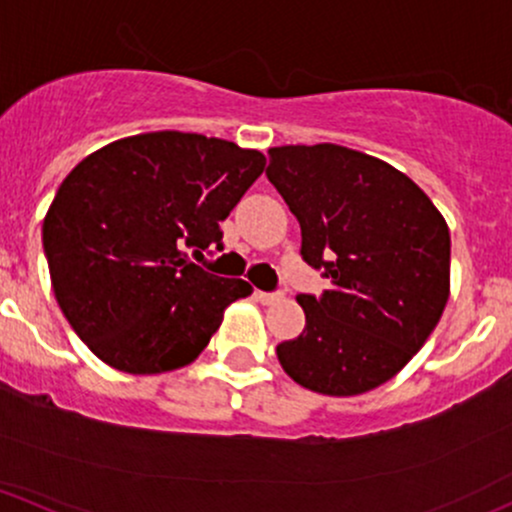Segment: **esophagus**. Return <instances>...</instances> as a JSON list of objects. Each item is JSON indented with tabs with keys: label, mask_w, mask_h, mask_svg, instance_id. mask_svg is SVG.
Returning <instances> with one entry per match:
<instances>
[{
	"label": "esophagus",
	"mask_w": 512,
	"mask_h": 512,
	"mask_svg": "<svg viewBox=\"0 0 512 512\" xmlns=\"http://www.w3.org/2000/svg\"><path fill=\"white\" fill-rule=\"evenodd\" d=\"M257 301H262V304H274V301H279L284 297V292H255Z\"/></svg>",
	"instance_id": "34e87169"
}]
</instances>
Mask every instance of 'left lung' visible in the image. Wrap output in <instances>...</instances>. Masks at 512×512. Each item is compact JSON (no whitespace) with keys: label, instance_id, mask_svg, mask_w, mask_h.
Listing matches in <instances>:
<instances>
[{"label":"left lung","instance_id":"8db88e82","mask_svg":"<svg viewBox=\"0 0 512 512\" xmlns=\"http://www.w3.org/2000/svg\"><path fill=\"white\" fill-rule=\"evenodd\" d=\"M267 179L297 215L301 260L331 282L297 294L306 326L277 346L292 380L321 395L368 392L400 373L449 299L451 238L412 179L338 144L270 149Z\"/></svg>","mask_w":512,"mask_h":512}]
</instances>
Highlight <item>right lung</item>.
Here are the masks:
<instances>
[{"instance_id": "right-lung-1", "label": "right lung", "mask_w": 512, "mask_h": 512, "mask_svg": "<svg viewBox=\"0 0 512 512\" xmlns=\"http://www.w3.org/2000/svg\"><path fill=\"white\" fill-rule=\"evenodd\" d=\"M255 149L188 132L120 139L66 176L43 252L58 306L80 341L122 373L191 363L252 292L193 262L223 250L225 220L265 169Z\"/></svg>"}]
</instances>
